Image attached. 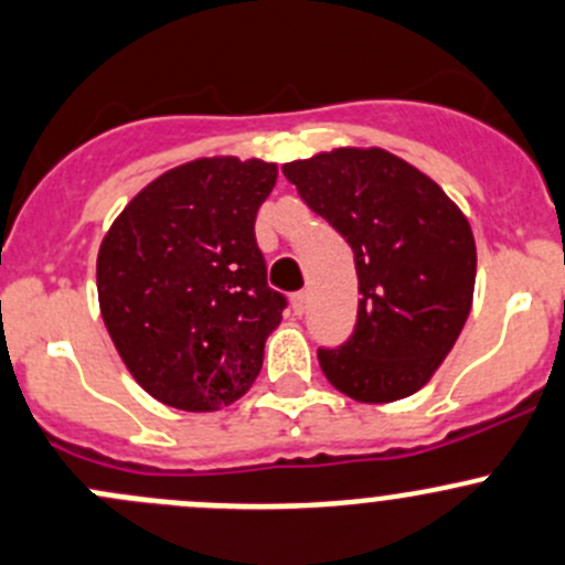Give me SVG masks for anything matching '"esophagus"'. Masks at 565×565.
I'll return each mask as SVG.
<instances>
[{
  "label": "esophagus",
  "instance_id": "esophagus-1",
  "mask_svg": "<svg viewBox=\"0 0 565 565\" xmlns=\"http://www.w3.org/2000/svg\"><path fill=\"white\" fill-rule=\"evenodd\" d=\"M290 307H294L296 316H305V312H307V294H305V290H299V294L290 296Z\"/></svg>",
  "mask_w": 565,
  "mask_h": 565
}]
</instances>
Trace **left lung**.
<instances>
[{"mask_svg": "<svg viewBox=\"0 0 565 565\" xmlns=\"http://www.w3.org/2000/svg\"><path fill=\"white\" fill-rule=\"evenodd\" d=\"M282 172L354 253L356 323L343 345L318 349L323 376L362 404L417 393L470 316L467 216L431 178L382 148H338L282 164Z\"/></svg>", "mask_w": 565, "mask_h": 565, "instance_id": "obj_1", "label": "left lung"}]
</instances>
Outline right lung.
<instances>
[{"label": "right lung", "instance_id": "obj_1", "mask_svg": "<svg viewBox=\"0 0 565 565\" xmlns=\"http://www.w3.org/2000/svg\"><path fill=\"white\" fill-rule=\"evenodd\" d=\"M275 183L269 161H189L148 183L100 242L106 332L161 404L214 412L258 379L288 305L266 282L255 242V216Z\"/></svg>", "mask_w": 565, "mask_h": 565}]
</instances>
